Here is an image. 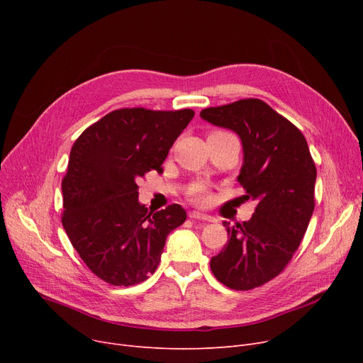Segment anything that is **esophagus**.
<instances>
[{
    "label": "esophagus",
    "mask_w": 363,
    "mask_h": 363,
    "mask_svg": "<svg viewBox=\"0 0 363 363\" xmlns=\"http://www.w3.org/2000/svg\"><path fill=\"white\" fill-rule=\"evenodd\" d=\"M191 219H199V220H207V222H215L216 219L213 216H208V215H204V213H200V212H189L188 215Z\"/></svg>",
    "instance_id": "34e87169"
}]
</instances>
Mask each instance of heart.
Masks as SVG:
<instances>
[{"label":"heart","instance_id":"1","mask_svg":"<svg viewBox=\"0 0 363 363\" xmlns=\"http://www.w3.org/2000/svg\"><path fill=\"white\" fill-rule=\"evenodd\" d=\"M223 133H230V132H225V130L218 129V130H213V132L211 133V135H223ZM191 197H193V200H194L196 203L204 204V203L208 200L206 186H204V185H196V186L193 188V191H191Z\"/></svg>","mask_w":363,"mask_h":363}]
</instances>
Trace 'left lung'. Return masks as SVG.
Wrapping results in <instances>:
<instances>
[{"instance_id": "1", "label": "left lung", "mask_w": 363, "mask_h": 363, "mask_svg": "<svg viewBox=\"0 0 363 363\" xmlns=\"http://www.w3.org/2000/svg\"><path fill=\"white\" fill-rule=\"evenodd\" d=\"M200 116L238 133L242 197L257 200L250 220L223 222L230 240L211 269L226 287L253 290L278 277L297 252L315 208L316 166L301 130L259 99L207 107Z\"/></svg>"}]
</instances>
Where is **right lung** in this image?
<instances>
[{
  "label": "right lung",
  "mask_w": 363,
  "mask_h": 363,
  "mask_svg": "<svg viewBox=\"0 0 363 363\" xmlns=\"http://www.w3.org/2000/svg\"><path fill=\"white\" fill-rule=\"evenodd\" d=\"M193 116L191 108H118L74 141L62 181V223L100 279L116 287L145 281L157 269L167 235L185 222L179 204L159 212L140 204L137 181L163 170Z\"/></svg>",
  "instance_id": "add662e5"
}]
</instances>
